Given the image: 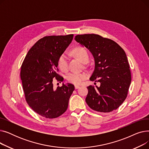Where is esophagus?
Instances as JSON below:
<instances>
[{
	"instance_id": "34e87169",
	"label": "esophagus",
	"mask_w": 149,
	"mask_h": 149,
	"mask_svg": "<svg viewBox=\"0 0 149 149\" xmlns=\"http://www.w3.org/2000/svg\"><path fill=\"white\" fill-rule=\"evenodd\" d=\"M79 88H80V86H79V85H75V89H79Z\"/></svg>"
}]
</instances>
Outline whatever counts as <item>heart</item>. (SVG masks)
<instances>
[{
    "label": "heart",
    "instance_id": "b5f03b06",
    "mask_svg": "<svg viewBox=\"0 0 149 149\" xmlns=\"http://www.w3.org/2000/svg\"><path fill=\"white\" fill-rule=\"evenodd\" d=\"M72 54L79 58L83 63L89 61V57L87 50L83 47H77L72 51ZM58 65L60 69L63 72H66L68 69V58L65 54H63L60 56L58 60ZM66 79L68 81L74 84H80L86 79V75L83 73L70 72L68 74Z\"/></svg>",
    "mask_w": 149,
    "mask_h": 149
}]
</instances>
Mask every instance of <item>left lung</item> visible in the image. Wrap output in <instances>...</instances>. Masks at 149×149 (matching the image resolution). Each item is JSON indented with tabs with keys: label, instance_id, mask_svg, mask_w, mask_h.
I'll return each instance as SVG.
<instances>
[{
	"label": "left lung",
	"instance_id": "left-lung-1",
	"mask_svg": "<svg viewBox=\"0 0 149 149\" xmlns=\"http://www.w3.org/2000/svg\"><path fill=\"white\" fill-rule=\"evenodd\" d=\"M75 40L92 54L95 68L89 79L100 83V87H87L86 102L97 112L106 113L116 110L126 98L131 83L126 53L115 42L97 34L77 35Z\"/></svg>",
	"mask_w": 149,
	"mask_h": 149
}]
</instances>
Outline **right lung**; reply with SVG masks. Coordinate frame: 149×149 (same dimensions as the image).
I'll use <instances>...</instances> for the list:
<instances>
[{"label":"right lung","instance_id":"obj_1","mask_svg":"<svg viewBox=\"0 0 149 149\" xmlns=\"http://www.w3.org/2000/svg\"><path fill=\"white\" fill-rule=\"evenodd\" d=\"M73 34L46 36L38 40L23 60L20 78L27 103L33 110L46 118H55L67 110L74 86L63 83L56 89L53 79L63 81L57 73L58 60L71 43Z\"/></svg>","mask_w":149,"mask_h":149}]
</instances>
